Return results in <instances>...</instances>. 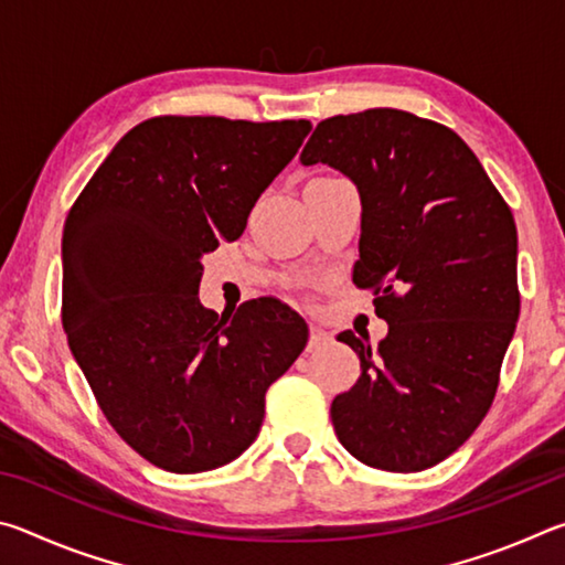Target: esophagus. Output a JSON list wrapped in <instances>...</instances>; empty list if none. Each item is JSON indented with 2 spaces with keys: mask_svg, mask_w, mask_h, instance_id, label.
Instances as JSON below:
<instances>
[{
  "mask_svg": "<svg viewBox=\"0 0 565 565\" xmlns=\"http://www.w3.org/2000/svg\"><path fill=\"white\" fill-rule=\"evenodd\" d=\"M329 331L327 329H321V327H313L311 323V329H309V349H319V347H323V343H329Z\"/></svg>",
  "mask_w": 565,
  "mask_h": 565,
  "instance_id": "esophagus-1",
  "label": "esophagus"
}]
</instances>
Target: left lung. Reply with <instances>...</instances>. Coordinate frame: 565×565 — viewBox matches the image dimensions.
<instances>
[{
  "instance_id": "1",
  "label": "left lung",
  "mask_w": 565,
  "mask_h": 565,
  "mask_svg": "<svg viewBox=\"0 0 565 565\" xmlns=\"http://www.w3.org/2000/svg\"><path fill=\"white\" fill-rule=\"evenodd\" d=\"M329 164L361 196L353 284L374 289L388 333L341 331L361 376L331 404L361 463L414 473L451 456L493 404L521 311L519 234L466 141L401 109L317 124L301 164Z\"/></svg>"
}]
</instances>
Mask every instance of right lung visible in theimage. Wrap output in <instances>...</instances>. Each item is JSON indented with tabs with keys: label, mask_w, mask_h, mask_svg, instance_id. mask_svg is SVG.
I'll return each mask as SVG.
<instances>
[{
	"label": "right lung",
	"mask_w": 565,
	"mask_h": 565,
	"mask_svg": "<svg viewBox=\"0 0 565 565\" xmlns=\"http://www.w3.org/2000/svg\"><path fill=\"white\" fill-rule=\"evenodd\" d=\"M309 131L306 119H147L66 216V341L114 431L164 471H212L242 456L266 391L309 341L281 301H246L226 319L196 296L202 256L244 234Z\"/></svg>",
	"instance_id": "obj_1"
}]
</instances>
